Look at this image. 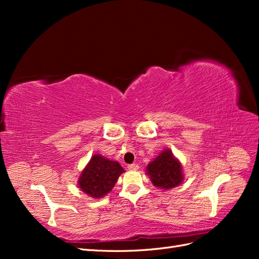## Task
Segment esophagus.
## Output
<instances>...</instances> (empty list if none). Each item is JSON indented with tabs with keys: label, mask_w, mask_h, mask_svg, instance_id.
Masks as SVG:
<instances>
[{
	"label": "esophagus",
	"mask_w": 259,
	"mask_h": 259,
	"mask_svg": "<svg viewBox=\"0 0 259 259\" xmlns=\"http://www.w3.org/2000/svg\"><path fill=\"white\" fill-rule=\"evenodd\" d=\"M128 169H129V170H138V169H139V166H138V164H137V163H133V164H129Z\"/></svg>",
	"instance_id": "esophagus-1"
}]
</instances>
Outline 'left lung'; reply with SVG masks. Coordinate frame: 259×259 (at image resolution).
<instances>
[{"label":"left lung","instance_id":"left-lung-1","mask_svg":"<svg viewBox=\"0 0 259 259\" xmlns=\"http://www.w3.org/2000/svg\"><path fill=\"white\" fill-rule=\"evenodd\" d=\"M146 170L153 186L164 190L175 188L184 180L181 163L170 149L162 150L155 160L148 164Z\"/></svg>","mask_w":259,"mask_h":259}]
</instances>
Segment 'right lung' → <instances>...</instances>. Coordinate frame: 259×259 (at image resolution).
Segmentation results:
<instances>
[{
  "label": "right lung",
  "instance_id": "right-lung-1",
  "mask_svg": "<svg viewBox=\"0 0 259 259\" xmlns=\"http://www.w3.org/2000/svg\"><path fill=\"white\" fill-rule=\"evenodd\" d=\"M123 171L118 161L109 160L101 155H93L80 175L78 185L90 197L102 198L112 190Z\"/></svg>",
  "mask_w": 259,
  "mask_h": 259
}]
</instances>
